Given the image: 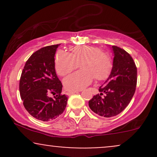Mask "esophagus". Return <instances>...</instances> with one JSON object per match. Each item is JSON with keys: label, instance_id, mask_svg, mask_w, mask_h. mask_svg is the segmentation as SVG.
<instances>
[{"label": "esophagus", "instance_id": "34e87169", "mask_svg": "<svg viewBox=\"0 0 157 157\" xmlns=\"http://www.w3.org/2000/svg\"><path fill=\"white\" fill-rule=\"evenodd\" d=\"M78 91H68V92H67V94L68 95H71V94H73L77 93Z\"/></svg>", "mask_w": 157, "mask_h": 157}]
</instances>
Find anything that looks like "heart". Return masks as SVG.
<instances>
[{
	"label": "heart",
	"mask_w": 157,
	"mask_h": 157,
	"mask_svg": "<svg viewBox=\"0 0 157 157\" xmlns=\"http://www.w3.org/2000/svg\"><path fill=\"white\" fill-rule=\"evenodd\" d=\"M71 53L58 50L56 52L55 68L60 76H66L77 69L80 63L82 70L66 77L65 88L71 91L80 90L97 81L107 79L113 69V57L109 52L95 46L80 45L70 48Z\"/></svg>",
	"instance_id": "b5f03b06"
}]
</instances>
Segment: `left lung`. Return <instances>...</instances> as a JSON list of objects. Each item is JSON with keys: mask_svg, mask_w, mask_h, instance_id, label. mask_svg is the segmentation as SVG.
<instances>
[{"mask_svg": "<svg viewBox=\"0 0 157 157\" xmlns=\"http://www.w3.org/2000/svg\"><path fill=\"white\" fill-rule=\"evenodd\" d=\"M114 54L111 75L97 94L89 100L94 113L104 117H112L123 111L134 96L137 82V68L130 54L112 46Z\"/></svg>", "mask_w": 157, "mask_h": 157, "instance_id": "8db88e82", "label": "left lung"}]
</instances>
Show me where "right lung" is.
<instances>
[{"instance_id": "1", "label": "right lung", "mask_w": 157, "mask_h": 157, "mask_svg": "<svg viewBox=\"0 0 157 157\" xmlns=\"http://www.w3.org/2000/svg\"><path fill=\"white\" fill-rule=\"evenodd\" d=\"M60 44L40 48L27 60L21 73L19 90L25 109L33 117L52 121L63 113L68 97L55 72V55ZM54 95L50 98L49 95Z\"/></svg>"}]
</instances>
